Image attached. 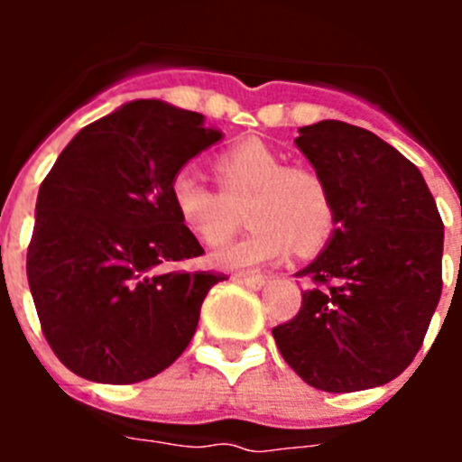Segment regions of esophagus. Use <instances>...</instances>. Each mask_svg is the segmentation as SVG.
I'll use <instances>...</instances> for the list:
<instances>
[{"label":"esophagus","instance_id":"esophagus-1","mask_svg":"<svg viewBox=\"0 0 462 462\" xmlns=\"http://www.w3.org/2000/svg\"><path fill=\"white\" fill-rule=\"evenodd\" d=\"M234 282L245 284V287H250V289H261L263 284H266V277L263 275H234Z\"/></svg>","mask_w":462,"mask_h":462}]
</instances>
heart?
Listing matches in <instances>:
<instances>
[{"instance_id":"b5f03b06","label":"heart","mask_w":462,"mask_h":462,"mask_svg":"<svg viewBox=\"0 0 462 462\" xmlns=\"http://www.w3.org/2000/svg\"><path fill=\"white\" fill-rule=\"evenodd\" d=\"M219 189L191 169L175 171L169 199L175 217L199 243L222 245L236 228L231 203L247 201L245 219L252 228L236 243L219 247L212 263L226 271L252 268L287 259L293 247L310 252L330 238L336 228V201L328 182L310 166H287L284 157L261 141L236 143L215 162Z\"/></svg>"}]
</instances>
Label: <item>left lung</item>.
I'll return each instance as SVG.
<instances>
[{
  "label": "left lung",
  "instance_id": "obj_1",
  "mask_svg": "<svg viewBox=\"0 0 462 462\" xmlns=\"http://www.w3.org/2000/svg\"><path fill=\"white\" fill-rule=\"evenodd\" d=\"M298 150L328 182L336 228L300 312L273 328L282 358L328 393L398 377L421 349L442 293L444 224L421 171L368 129L300 126Z\"/></svg>",
  "mask_w": 462,
  "mask_h": 462
}]
</instances>
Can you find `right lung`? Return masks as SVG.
Segmentation results:
<instances>
[{
	"label": "right lung",
	"instance_id": "1",
	"mask_svg": "<svg viewBox=\"0 0 462 462\" xmlns=\"http://www.w3.org/2000/svg\"><path fill=\"white\" fill-rule=\"evenodd\" d=\"M222 138L201 113L138 99L83 126L39 187L27 280L55 356L89 382L166 370L226 280L182 271L203 254L169 199L175 171Z\"/></svg>",
	"mask_w": 462,
	"mask_h": 462
}]
</instances>
